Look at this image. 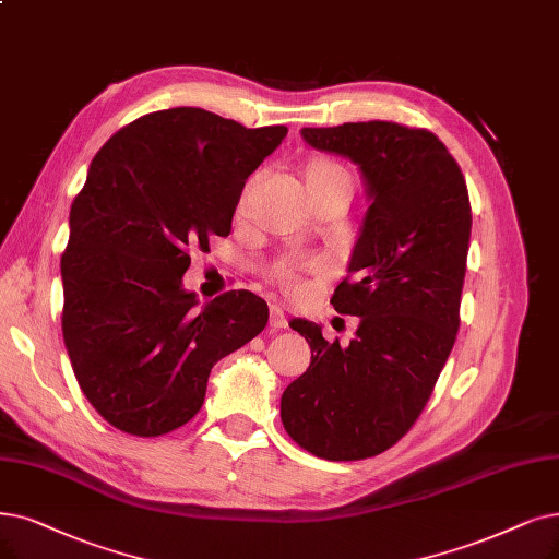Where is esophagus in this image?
I'll return each instance as SVG.
<instances>
[{
    "label": "esophagus",
    "mask_w": 559,
    "mask_h": 559,
    "mask_svg": "<svg viewBox=\"0 0 559 559\" xmlns=\"http://www.w3.org/2000/svg\"><path fill=\"white\" fill-rule=\"evenodd\" d=\"M286 325H288V323H286L284 309L277 307V305H273V307H271V328H273V330H282V328H286Z\"/></svg>",
    "instance_id": "34e87169"
}]
</instances>
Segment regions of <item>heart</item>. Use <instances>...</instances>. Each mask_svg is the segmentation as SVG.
<instances>
[{
    "label": "heart",
    "mask_w": 559,
    "mask_h": 559,
    "mask_svg": "<svg viewBox=\"0 0 559 559\" xmlns=\"http://www.w3.org/2000/svg\"><path fill=\"white\" fill-rule=\"evenodd\" d=\"M305 181L309 192L325 190V188H348L353 190V178L350 171L334 158H325V155H317L305 165ZM294 267H280V277L284 282L294 280Z\"/></svg>",
    "instance_id": "heart-1"
}]
</instances>
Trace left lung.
I'll return each mask as SVG.
<instances>
[{"label":"left lung","instance_id":"1","mask_svg":"<svg viewBox=\"0 0 559 559\" xmlns=\"http://www.w3.org/2000/svg\"><path fill=\"white\" fill-rule=\"evenodd\" d=\"M302 140L357 165L371 206L332 307L360 317L348 346L294 319L311 362L282 394L286 433L328 461L390 450L427 406L459 332L471 245L461 167L433 132L392 121L302 128Z\"/></svg>","mask_w":559,"mask_h":559}]
</instances>
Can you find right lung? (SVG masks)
<instances>
[{
    "mask_svg": "<svg viewBox=\"0 0 559 559\" xmlns=\"http://www.w3.org/2000/svg\"><path fill=\"white\" fill-rule=\"evenodd\" d=\"M286 132L171 107L96 153L69 217L61 330L84 396L111 427L142 438L183 427L213 365L265 328L259 296L238 288L197 307L183 275L192 250L229 236L245 181Z\"/></svg>",
    "mask_w": 559,
    "mask_h": 559,
    "instance_id": "obj_1",
    "label": "right lung"
}]
</instances>
